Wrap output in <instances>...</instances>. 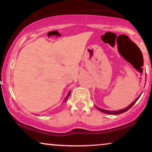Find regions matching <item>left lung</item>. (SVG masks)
<instances>
[{
	"mask_svg": "<svg viewBox=\"0 0 152 152\" xmlns=\"http://www.w3.org/2000/svg\"><path fill=\"white\" fill-rule=\"evenodd\" d=\"M140 96H141V94H140V95L139 96L137 97V99H135V101H134V102H132V104H131L130 105L128 106V107L125 108V109H124L118 110V111H107V110H104V109H99V108L96 107V108H97V109H99V111H102V112H104V113H105V114H111V115H116V114H122V113H124V112H126V111H128V110L130 108H132V106H133L134 105V104H135V103L137 102V101L138 100V99H139V97H140Z\"/></svg>",
	"mask_w": 152,
	"mask_h": 152,
	"instance_id": "8db88e82",
	"label": "left lung"
}]
</instances>
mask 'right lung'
Wrapping results in <instances>:
<instances>
[{"label":"right lung","instance_id":"right-lung-1","mask_svg":"<svg viewBox=\"0 0 152 152\" xmlns=\"http://www.w3.org/2000/svg\"><path fill=\"white\" fill-rule=\"evenodd\" d=\"M70 94H71V91H69V94H68V95L66 96V98L64 99V102H66V101L68 100V98H69V96H70Z\"/></svg>","mask_w":152,"mask_h":152}]
</instances>
